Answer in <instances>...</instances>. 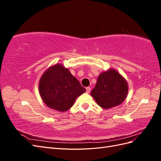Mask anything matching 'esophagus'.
Returning a JSON list of instances; mask_svg holds the SVG:
<instances>
[{"mask_svg": "<svg viewBox=\"0 0 161 161\" xmlns=\"http://www.w3.org/2000/svg\"><path fill=\"white\" fill-rule=\"evenodd\" d=\"M86 92H87V93H89L90 91H91V87H89V86L86 87Z\"/></svg>", "mask_w": 161, "mask_h": 161, "instance_id": "1", "label": "esophagus"}]
</instances>
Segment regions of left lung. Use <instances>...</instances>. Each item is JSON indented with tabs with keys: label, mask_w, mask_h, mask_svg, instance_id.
<instances>
[{
	"label": "left lung",
	"mask_w": 161,
	"mask_h": 161,
	"mask_svg": "<svg viewBox=\"0 0 161 161\" xmlns=\"http://www.w3.org/2000/svg\"><path fill=\"white\" fill-rule=\"evenodd\" d=\"M128 91V83L115 70L101 73L91 95L102 108L109 109L120 105Z\"/></svg>",
	"instance_id": "obj_1"
}]
</instances>
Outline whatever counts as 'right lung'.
<instances>
[{"label":"right lung","instance_id":"obj_1","mask_svg":"<svg viewBox=\"0 0 161 161\" xmlns=\"http://www.w3.org/2000/svg\"><path fill=\"white\" fill-rule=\"evenodd\" d=\"M39 90L46 105L62 112L69 110L77 97L86 91L69 69L61 64L53 66L44 72Z\"/></svg>","mask_w":161,"mask_h":161}]
</instances>
